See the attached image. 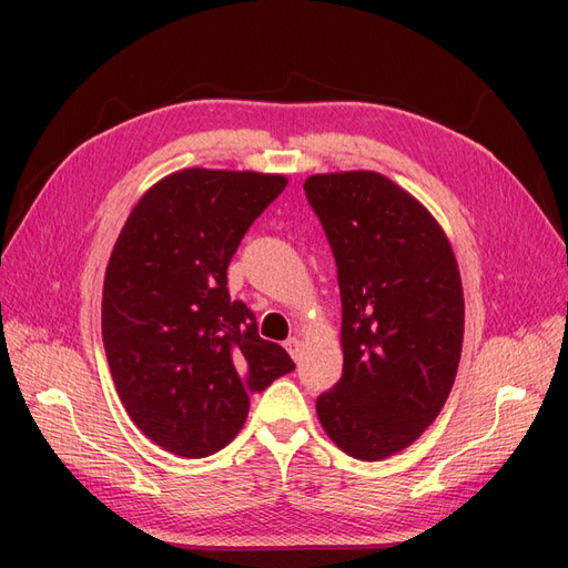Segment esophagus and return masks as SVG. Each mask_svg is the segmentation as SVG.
Returning <instances> with one entry per match:
<instances>
[{
    "instance_id": "obj_1",
    "label": "esophagus",
    "mask_w": 568,
    "mask_h": 568,
    "mask_svg": "<svg viewBox=\"0 0 568 568\" xmlns=\"http://www.w3.org/2000/svg\"><path fill=\"white\" fill-rule=\"evenodd\" d=\"M284 348L288 351V355L294 357V359H298L301 357V341L294 336V338H286L284 341Z\"/></svg>"
}]
</instances>
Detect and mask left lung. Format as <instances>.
I'll return each mask as SVG.
<instances>
[{
  "label": "left lung",
  "mask_w": 568,
  "mask_h": 568,
  "mask_svg": "<svg viewBox=\"0 0 568 568\" xmlns=\"http://www.w3.org/2000/svg\"><path fill=\"white\" fill-rule=\"evenodd\" d=\"M341 291V379L317 398L324 432L355 459L417 440L448 400L464 336V296L448 236L379 173L307 178Z\"/></svg>",
  "instance_id": "left-lung-1"
}]
</instances>
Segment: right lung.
I'll return each mask as SVG.
<instances>
[{
  "mask_svg": "<svg viewBox=\"0 0 568 568\" xmlns=\"http://www.w3.org/2000/svg\"><path fill=\"white\" fill-rule=\"evenodd\" d=\"M286 186L282 175L189 168L134 205L113 246L101 336L130 419L163 450L209 457L248 415V395L296 365L232 301L227 267Z\"/></svg>",
  "mask_w": 568,
  "mask_h": 568,
  "instance_id": "1",
  "label": "right lung"
}]
</instances>
